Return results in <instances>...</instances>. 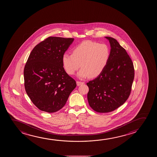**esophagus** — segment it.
<instances>
[{
    "label": "esophagus",
    "instance_id": "esophagus-1",
    "mask_svg": "<svg viewBox=\"0 0 157 157\" xmlns=\"http://www.w3.org/2000/svg\"><path fill=\"white\" fill-rule=\"evenodd\" d=\"M84 84V82H78V81L77 82V86H80V85Z\"/></svg>",
    "mask_w": 157,
    "mask_h": 157
}]
</instances>
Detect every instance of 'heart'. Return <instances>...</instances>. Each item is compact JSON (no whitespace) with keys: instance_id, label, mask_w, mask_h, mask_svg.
Instances as JSON below:
<instances>
[{"instance_id":"1","label":"heart","mask_w":157,"mask_h":157,"mask_svg":"<svg viewBox=\"0 0 157 157\" xmlns=\"http://www.w3.org/2000/svg\"><path fill=\"white\" fill-rule=\"evenodd\" d=\"M109 50L105 44L86 40L74 48L72 54L64 53L62 63L66 72L73 75L80 68L78 73L79 78L87 77L94 78L102 72L109 59Z\"/></svg>"}]
</instances>
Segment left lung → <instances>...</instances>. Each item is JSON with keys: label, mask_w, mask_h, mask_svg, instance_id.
Masks as SVG:
<instances>
[{"label": "left lung", "mask_w": 157, "mask_h": 157, "mask_svg": "<svg viewBox=\"0 0 157 157\" xmlns=\"http://www.w3.org/2000/svg\"><path fill=\"white\" fill-rule=\"evenodd\" d=\"M105 38L111 46L107 65L97 77L87 83L89 105L99 113L113 111L127 100L134 77L133 64L126 50L115 39Z\"/></svg>", "instance_id": "obj_1"}]
</instances>
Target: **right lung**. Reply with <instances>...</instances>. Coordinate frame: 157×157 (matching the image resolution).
<instances>
[{"instance_id": "right-lung-1", "label": "right lung", "mask_w": 157, "mask_h": 157, "mask_svg": "<svg viewBox=\"0 0 157 157\" xmlns=\"http://www.w3.org/2000/svg\"><path fill=\"white\" fill-rule=\"evenodd\" d=\"M74 38L50 36L36 45L24 71L25 91L39 109L48 113L64 107L77 86L63 67L62 57Z\"/></svg>"}]
</instances>
